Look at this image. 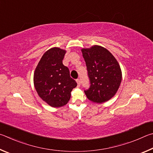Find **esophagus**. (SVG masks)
<instances>
[{"label": "esophagus", "instance_id": "34e87169", "mask_svg": "<svg viewBox=\"0 0 153 153\" xmlns=\"http://www.w3.org/2000/svg\"><path fill=\"white\" fill-rule=\"evenodd\" d=\"M76 81L77 82V85H78V87H80V85H81V81H80V79H77L76 80Z\"/></svg>", "mask_w": 153, "mask_h": 153}]
</instances>
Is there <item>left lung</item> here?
I'll return each instance as SVG.
<instances>
[{"mask_svg": "<svg viewBox=\"0 0 153 153\" xmlns=\"http://www.w3.org/2000/svg\"><path fill=\"white\" fill-rule=\"evenodd\" d=\"M86 63L90 87L84 90L87 98L97 103L110 100L122 81V71L116 59L100 45L82 50Z\"/></svg>", "mask_w": 153, "mask_h": 153, "instance_id": "1", "label": "left lung"}]
</instances>
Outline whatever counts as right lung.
<instances>
[{"mask_svg":"<svg viewBox=\"0 0 153 153\" xmlns=\"http://www.w3.org/2000/svg\"><path fill=\"white\" fill-rule=\"evenodd\" d=\"M66 51L58 48L48 50L42 56L33 76L37 93L48 105L60 108L68 102L76 82L70 76L68 67L62 64Z\"/></svg>","mask_w":153,"mask_h":153,"instance_id":"right-lung-1","label":"right lung"}]
</instances>
